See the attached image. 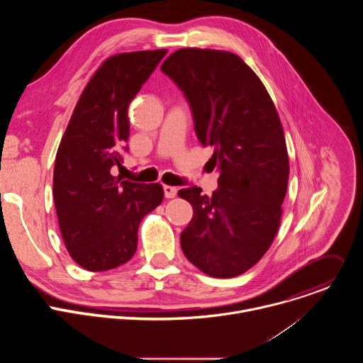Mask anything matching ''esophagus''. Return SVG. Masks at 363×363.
<instances>
[{
    "mask_svg": "<svg viewBox=\"0 0 363 363\" xmlns=\"http://www.w3.org/2000/svg\"><path fill=\"white\" fill-rule=\"evenodd\" d=\"M178 189L177 186H171V185H164V194L167 198H174L177 195Z\"/></svg>",
    "mask_w": 363,
    "mask_h": 363,
    "instance_id": "1",
    "label": "esophagus"
}]
</instances>
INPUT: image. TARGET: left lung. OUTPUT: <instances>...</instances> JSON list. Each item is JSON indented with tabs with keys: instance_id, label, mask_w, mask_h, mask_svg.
I'll return each mask as SVG.
<instances>
[{
	"instance_id": "1",
	"label": "left lung",
	"mask_w": 363,
	"mask_h": 363,
	"mask_svg": "<svg viewBox=\"0 0 363 363\" xmlns=\"http://www.w3.org/2000/svg\"><path fill=\"white\" fill-rule=\"evenodd\" d=\"M161 69L185 93L196 136L213 147L210 162L220 169L211 196L198 186L178 191L194 208L182 251L205 274L237 277L262 260L281 221L290 165L274 101L225 50L179 48Z\"/></svg>"
}]
</instances>
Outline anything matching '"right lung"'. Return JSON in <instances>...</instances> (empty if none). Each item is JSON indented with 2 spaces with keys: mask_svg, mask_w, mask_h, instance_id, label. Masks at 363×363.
Returning <instances> with one entry per match:
<instances>
[{
  "mask_svg": "<svg viewBox=\"0 0 363 363\" xmlns=\"http://www.w3.org/2000/svg\"><path fill=\"white\" fill-rule=\"evenodd\" d=\"M167 51L108 57L87 82L60 140L53 174L59 227L70 257L89 272L128 263L140 221L164 199L161 184L122 181L111 171L121 167L129 138V103Z\"/></svg>",
  "mask_w": 363,
  "mask_h": 363,
  "instance_id": "add662e5",
  "label": "right lung"
}]
</instances>
